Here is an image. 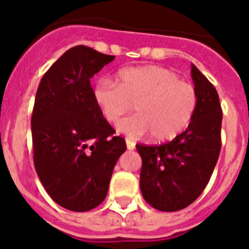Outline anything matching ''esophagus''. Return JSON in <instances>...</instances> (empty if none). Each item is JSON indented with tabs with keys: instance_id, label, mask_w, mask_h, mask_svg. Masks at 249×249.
Segmentation results:
<instances>
[{
	"instance_id": "1",
	"label": "esophagus",
	"mask_w": 249,
	"mask_h": 249,
	"mask_svg": "<svg viewBox=\"0 0 249 249\" xmlns=\"http://www.w3.org/2000/svg\"><path fill=\"white\" fill-rule=\"evenodd\" d=\"M126 146H127V149L132 151V149H135L136 143H135V142H133V141H131V140H128V138H127V140H126Z\"/></svg>"
}]
</instances>
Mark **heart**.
Instances as JSON below:
<instances>
[{"mask_svg":"<svg viewBox=\"0 0 249 249\" xmlns=\"http://www.w3.org/2000/svg\"><path fill=\"white\" fill-rule=\"evenodd\" d=\"M92 97L103 117L117 122L135 105L136 113L117 124L118 132L131 138L151 135L164 142L188 127L197 108V92L177 73L160 66L122 68L116 82L101 78L94 83Z\"/></svg>","mask_w":249,"mask_h":249,"instance_id":"heart-1","label":"heart"}]
</instances>
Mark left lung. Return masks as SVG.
<instances>
[{
    "label": "left lung",
    "mask_w": 249,
    "mask_h": 249,
    "mask_svg": "<svg viewBox=\"0 0 249 249\" xmlns=\"http://www.w3.org/2000/svg\"><path fill=\"white\" fill-rule=\"evenodd\" d=\"M191 76L198 103L186 131L160 146L136 144L142 158L141 192L149 206L162 212L183 210L198 198L221 151L218 93L195 65Z\"/></svg>",
    "instance_id": "1"
}]
</instances>
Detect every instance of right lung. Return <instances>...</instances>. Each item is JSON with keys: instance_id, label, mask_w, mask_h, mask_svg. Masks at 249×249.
<instances>
[{"instance_id": "right-lung-1", "label": "right lung", "mask_w": 249, "mask_h": 249, "mask_svg": "<svg viewBox=\"0 0 249 249\" xmlns=\"http://www.w3.org/2000/svg\"><path fill=\"white\" fill-rule=\"evenodd\" d=\"M113 59L74 46L51 66L37 89L31 118L35 168L51 198L73 212L102 203L127 148L94 103L89 82Z\"/></svg>"}]
</instances>
